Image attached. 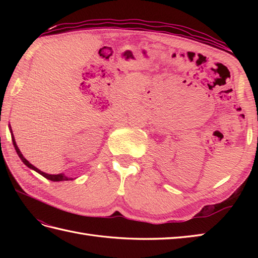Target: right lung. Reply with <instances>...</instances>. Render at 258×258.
Listing matches in <instances>:
<instances>
[{"mask_svg":"<svg viewBox=\"0 0 258 258\" xmlns=\"http://www.w3.org/2000/svg\"><path fill=\"white\" fill-rule=\"evenodd\" d=\"M10 127H11V126H10ZM10 130H11V128H10ZM11 134H12V141H13L14 149H15L16 153H18V155L20 156V158L22 160V162H23L27 167H30L31 169H33V171H35V172H37L38 174H41L42 176H44L45 178L50 179V180H53V182H61V180H70V179H73V178H70V177H68V176H65L64 174H56V175H54V174H46V173H44V172L40 171V169L36 168L34 165H32V164H31L29 161H27L26 158H25L23 155H22V153H21V151L19 150L18 145H16V142H15V140H14V136H13V133H12V130H11Z\"/></svg>","mask_w":258,"mask_h":258,"instance_id":"1","label":"right lung"}]
</instances>
